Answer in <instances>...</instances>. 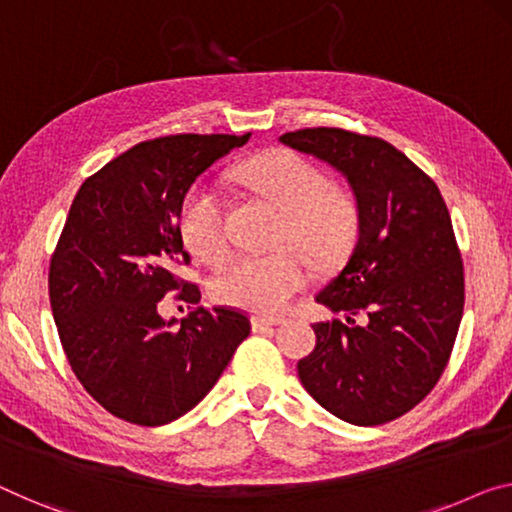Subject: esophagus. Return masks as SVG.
I'll list each match as a JSON object with an SVG mask.
<instances>
[{"label":"esophagus","instance_id":"1","mask_svg":"<svg viewBox=\"0 0 512 512\" xmlns=\"http://www.w3.org/2000/svg\"><path fill=\"white\" fill-rule=\"evenodd\" d=\"M253 329L255 331H262V329H269V326H278V324H285V319L282 317H273V315H255L253 319Z\"/></svg>","mask_w":512,"mask_h":512}]
</instances>
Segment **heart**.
<instances>
[{
    "label": "heart",
    "mask_w": 512,
    "mask_h": 512,
    "mask_svg": "<svg viewBox=\"0 0 512 512\" xmlns=\"http://www.w3.org/2000/svg\"><path fill=\"white\" fill-rule=\"evenodd\" d=\"M243 186L282 211L278 243H299L312 257L329 262L342 255L356 234V207L345 190L326 183L315 163L294 151H269L241 165ZM181 236L204 264H218L230 250L225 197L216 183L188 188L179 213ZM285 246L269 255H236L211 282L220 303L271 312L294 299L310 280L308 255Z\"/></svg>",
    "instance_id": "1"
}]
</instances>
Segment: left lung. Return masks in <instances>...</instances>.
Returning a JSON list of instances; mask_svg holds the SVG:
<instances>
[{
    "label": "left lung",
    "instance_id": "obj_1",
    "mask_svg": "<svg viewBox=\"0 0 512 512\" xmlns=\"http://www.w3.org/2000/svg\"><path fill=\"white\" fill-rule=\"evenodd\" d=\"M280 142L335 167L358 211L352 253L315 296L347 322L312 326L317 345L296 365L299 379L342 421L388 423L432 391L460 329L464 269L451 213L437 183L379 137L303 128Z\"/></svg>",
    "mask_w": 512,
    "mask_h": 512
}]
</instances>
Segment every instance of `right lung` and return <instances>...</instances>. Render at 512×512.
<instances>
[{
    "label": "right lung",
    "mask_w": 512,
    "mask_h": 512,
    "mask_svg": "<svg viewBox=\"0 0 512 512\" xmlns=\"http://www.w3.org/2000/svg\"><path fill=\"white\" fill-rule=\"evenodd\" d=\"M246 135H167L140 142L82 183L50 259V305L85 391L135 425L177 421L207 395L250 319L234 308L160 317V299L197 303L174 271L188 264L179 213L188 188Z\"/></svg>",
    "instance_id": "1"
}]
</instances>
